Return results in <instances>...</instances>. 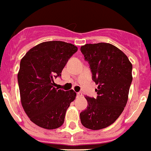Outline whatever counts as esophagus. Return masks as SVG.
<instances>
[{
	"mask_svg": "<svg viewBox=\"0 0 151 151\" xmlns=\"http://www.w3.org/2000/svg\"><path fill=\"white\" fill-rule=\"evenodd\" d=\"M76 95H77V96H79V97H80V96H83V93H82L81 91H79V92H77Z\"/></svg>",
	"mask_w": 151,
	"mask_h": 151,
	"instance_id": "1",
	"label": "esophagus"
}]
</instances>
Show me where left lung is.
Wrapping results in <instances>:
<instances>
[{
    "label": "left lung",
    "mask_w": 151,
    "mask_h": 151,
    "mask_svg": "<svg viewBox=\"0 0 151 151\" xmlns=\"http://www.w3.org/2000/svg\"><path fill=\"white\" fill-rule=\"evenodd\" d=\"M98 85L96 98L86 96L88 105L80 113L84 127L98 130L113 124L128 101L132 83V65L119 48L107 43L86 44L80 48Z\"/></svg>",
    "instance_id": "1"
}]
</instances>
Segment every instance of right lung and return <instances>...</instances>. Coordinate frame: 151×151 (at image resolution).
<instances>
[{
    "label": "right lung",
    "instance_id": "right-lung-1",
    "mask_svg": "<svg viewBox=\"0 0 151 151\" xmlns=\"http://www.w3.org/2000/svg\"><path fill=\"white\" fill-rule=\"evenodd\" d=\"M77 47L63 41H47L30 49L22 58L18 74L22 105L30 120L40 127L54 129L63 125L66 111L76 98L72 90L55 88Z\"/></svg>",
    "mask_w": 151,
    "mask_h": 151
}]
</instances>
